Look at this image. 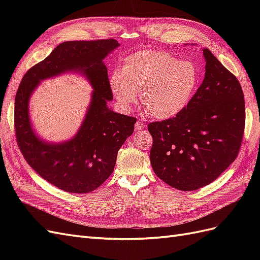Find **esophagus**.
<instances>
[{
    "mask_svg": "<svg viewBox=\"0 0 260 260\" xmlns=\"http://www.w3.org/2000/svg\"><path fill=\"white\" fill-rule=\"evenodd\" d=\"M135 128H136V131H141V130H143L145 128V124H144V122L139 120V121H137Z\"/></svg>",
    "mask_w": 260,
    "mask_h": 260,
    "instance_id": "esophagus-1",
    "label": "esophagus"
}]
</instances>
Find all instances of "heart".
Listing matches in <instances>:
<instances>
[{"instance_id": "b5f03b06", "label": "heart", "mask_w": 260, "mask_h": 260, "mask_svg": "<svg viewBox=\"0 0 260 260\" xmlns=\"http://www.w3.org/2000/svg\"><path fill=\"white\" fill-rule=\"evenodd\" d=\"M200 74L191 60H179L164 51L143 50L123 59L109 85L119 106L128 111L138 100L157 119H170L183 112L198 89Z\"/></svg>"}]
</instances>
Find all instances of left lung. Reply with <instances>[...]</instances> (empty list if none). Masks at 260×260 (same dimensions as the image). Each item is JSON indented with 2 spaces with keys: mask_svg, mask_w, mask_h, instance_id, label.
Segmentation results:
<instances>
[{
  "mask_svg": "<svg viewBox=\"0 0 260 260\" xmlns=\"http://www.w3.org/2000/svg\"><path fill=\"white\" fill-rule=\"evenodd\" d=\"M205 78L183 112L148 124L149 158L156 176L180 191L208 185L239 154L245 102L237 77L208 49Z\"/></svg>",
  "mask_w": 260,
  "mask_h": 260,
  "instance_id": "left-lung-1",
  "label": "left lung"
}]
</instances>
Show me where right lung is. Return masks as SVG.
Listing matches in <instances>:
<instances>
[{
    "label": "right lung",
    "mask_w": 260,
    "mask_h": 260,
    "mask_svg": "<svg viewBox=\"0 0 260 260\" xmlns=\"http://www.w3.org/2000/svg\"><path fill=\"white\" fill-rule=\"evenodd\" d=\"M120 44L114 39L60 43L23 76L15 99V131L20 151L38 175L69 193H89L113 174L117 153L137 119L115 113L107 67L103 59ZM67 72L80 73L93 88L80 130L65 143H49L36 135L29 120L28 101L42 80Z\"/></svg>",
    "instance_id": "add662e5"
}]
</instances>
